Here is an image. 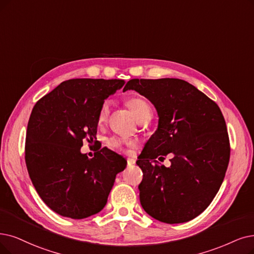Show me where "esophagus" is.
<instances>
[{
  "label": "esophagus",
  "mask_w": 254,
  "mask_h": 254,
  "mask_svg": "<svg viewBox=\"0 0 254 254\" xmlns=\"http://www.w3.org/2000/svg\"><path fill=\"white\" fill-rule=\"evenodd\" d=\"M134 164H135V159L134 158H132V157H128L127 158V165L128 166H132Z\"/></svg>",
  "instance_id": "esophagus-1"
}]
</instances>
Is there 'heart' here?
Wrapping results in <instances>:
<instances>
[{"instance_id":"b5f03b06","label":"heart","mask_w":254,"mask_h":254,"mask_svg":"<svg viewBox=\"0 0 254 254\" xmlns=\"http://www.w3.org/2000/svg\"><path fill=\"white\" fill-rule=\"evenodd\" d=\"M127 105L131 109V111H132L138 122H140L144 119L151 118V115H152L151 107L144 98H140V97L131 98L127 101ZM109 108H110V105L108 101H105V102H103L100 105L98 114H97V122L99 124H103L107 120V117L109 115ZM125 145L132 146V143H126V141L122 140L118 137H111L108 140V146L116 150L124 149Z\"/></svg>"}]
</instances>
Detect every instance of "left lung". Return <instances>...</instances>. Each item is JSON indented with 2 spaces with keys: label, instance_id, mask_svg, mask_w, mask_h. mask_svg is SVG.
<instances>
[{
  "label": "left lung",
  "instance_id": "1",
  "mask_svg": "<svg viewBox=\"0 0 254 254\" xmlns=\"http://www.w3.org/2000/svg\"><path fill=\"white\" fill-rule=\"evenodd\" d=\"M128 89L150 100L159 117L136 161L144 174L140 204L168 224L190 221L210 204L228 167L230 144L221 109L180 79H131L123 92ZM168 154L174 156L169 168L156 160Z\"/></svg>",
  "mask_w": 254,
  "mask_h": 254
}]
</instances>
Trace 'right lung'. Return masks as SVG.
<instances>
[{
  "label": "right lung",
  "instance_id": "right-lung-1",
  "mask_svg": "<svg viewBox=\"0 0 254 254\" xmlns=\"http://www.w3.org/2000/svg\"><path fill=\"white\" fill-rule=\"evenodd\" d=\"M120 79H70L39 99L30 116L26 166L39 197L58 215L84 219L106 205L127 161L104 147L93 158L80 152L97 137V114L104 100L124 85Z\"/></svg>",
  "mask_w": 254,
  "mask_h": 254
}]
</instances>
